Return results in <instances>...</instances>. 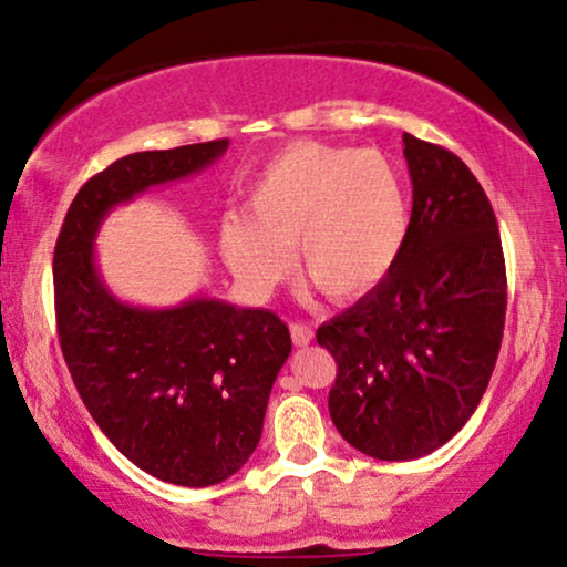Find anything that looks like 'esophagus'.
<instances>
[{"mask_svg": "<svg viewBox=\"0 0 567 567\" xmlns=\"http://www.w3.org/2000/svg\"><path fill=\"white\" fill-rule=\"evenodd\" d=\"M290 334H292V342H296V347H308L313 342V329L308 327V323H290Z\"/></svg>", "mask_w": 567, "mask_h": 567, "instance_id": "1", "label": "esophagus"}]
</instances>
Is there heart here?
<instances>
[{
  "instance_id": "b5f03b06",
  "label": "heart",
  "mask_w": 567,
  "mask_h": 567,
  "mask_svg": "<svg viewBox=\"0 0 567 567\" xmlns=\"http://www.w3.org/2000/svg\"><path fill=\"white\" fill-rule=\"evenodd\" d=\"M248 215L220 223V251L254 296H269L298 271L323 298L358 303L386 282L410 238V196L375 150L292 142L248 186Z\"/></svg>"
}]
</instances>
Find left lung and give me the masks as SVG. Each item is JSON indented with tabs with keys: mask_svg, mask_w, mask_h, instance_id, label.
Segmentation results:
<instances>
[{
	"mask_svg": "<svg viewBox=\"0 0 567 567\" xmlns=\"http://www.w3.org/2000/svg\"><path fill=\"white\" fill-rule=\"evenodd\" d=\"M412 223L373 296L316 331L337 360L329 414L365 456L410 462L477 410L505 327V259L485 188L451 150L404 134Z\"/></svg>",
	"mask_w": 567,
	"mask_h": 567,
	"instance_id": "left-lung-1",
	"label": "left lung"
}]
</instances>
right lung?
Masks as SVG:
<instances>
[{"label": "right lung", "instance_id": "add662e5", "mask_svg": "<svg viewBox=\"0 0 567 567\" xmlns=\"http://www.w3.org/2000/svg\"><path fill=\"white\" fill-rule=\"evenodd\" d=\"M228 140L134 153L95 173L72 199L54 248L59 344L97 427L142 472L181 487L228 480L254 454L288 323L261 308L194 298L147 311L101 282V220L150 186L207 168Z\"/></svg>", "mask_w": 567, "mask_h": 567}]
</instances>
